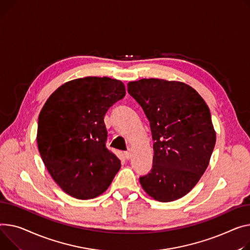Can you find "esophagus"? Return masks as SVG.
I'll use <instances>...</instances> for the list:
<instances>
[{"label": "esophagus", "instance_id": "esophagus-1", "mask_svg": "<svg viewBox=\"0 0 250 250\" xmlns=\"http://www.w3.org/2000/svg\"><path fill=\"white\" fill-rule=\"evenodd\" d=\"M125 158L126 160H129V159L131 158V153H130L129 151H126V152H125Z\"/></svg>", "mask_w": 250, "mask_h": 250}]
</instances>
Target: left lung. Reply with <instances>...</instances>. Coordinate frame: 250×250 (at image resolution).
Returning a JSON list of instances; mask_svg holds the SVG:
<instances>
[{"instance_id":"obj_1","label":"left lung","mask_w":250,"mask_h":250,"mask_svg":"<svg viewBox=\"0 0 250 250\" xmlns=\"http://www.w3.org/2000/svg\"><path fill=\"white\" fill-rule=\"evenodd\" d=\"M142 106L154 140L153 168L140 177L160 202L188 194L206 171L216 143L211 113L194 88L179 81L148 78L127 83Z\"/></svg>"}]
</instances>
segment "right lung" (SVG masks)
<instances>
[{"instance_id": "1", "label": "right lung", "mask_w": 250, "mask_h": 250, "mask_svg": "<svg viewBox=\"0 0 250 250\" xmlns=\"http://www.w3.org/2000/svg\"><path fill=\"white\" fill-rule=\"evenodd\" d=\"M125 95L122 81L90 76L64 83L47 99L37 144L49 174L65 193L81 200L95 198L121 169L119 158L105 146L104 119Z\"/></svg>"}]
</instances>
